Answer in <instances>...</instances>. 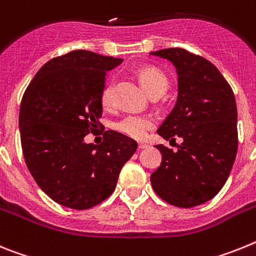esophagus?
I'll return each mask as SVG.
<instances>
[{"instance_id":"obj_1","label":"esophagus","mask_w":256,"mask_h":256,"mask_svg":"<svg viewBox=\"0 0 256 256\" xmlns=\"http://www.w3.org/2000/svg\"><path fill=\"white\" fill-rule=\"evenodd\" d=\"M146 144H144V143H139L138 144V148H139V150H144V148H146Z\"/></svg>"}]
</instances>
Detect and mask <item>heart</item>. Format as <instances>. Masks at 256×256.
<instances>
[{
    "mask_svg": "<svg viewBox=\"0 0 256 256\" xmlns=\"http://www.w3.org/2000/svg\"><path fill=\"white\" fill-rule=\"evenodd\" d=\"M139 78L150 95H162L168 88V80L166 74L154 66L143 68L139 72ZM113 84H108L102 91L100 102L106 108H110L113 104ZM154 118L150 116L128 114L116 122V130L132 139H143L146 132L154 128Z\"/></svg>",
    "mask_w": 256,
    "mask_h": 256,
    "instance_id": "heart-1",
    "label": "heart"
}]
</instances>
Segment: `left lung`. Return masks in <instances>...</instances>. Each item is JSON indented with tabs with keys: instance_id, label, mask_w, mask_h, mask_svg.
Instances as JSON below:
<instances>
[{
	"instance_id": "8db88e82",
	"label": "left lung",
	"mask_w": 256,
	"mask_h": 256,
	"mask_svg": "<svg viewBox=\"0 0 256 256\" xmlns=\"http://www.w3.org/2000/svg\"><path fill=\"white\" fill-rule=\"evenodd\" d=\"M178 72V100L157 130L178 150L156 146L161 165L150 175L153 190L178 208L201 205L218 194L234 164L238 132L237 106L232 88L216 66L179 48L153 51Z\"/></svg>"
}]
</instances>
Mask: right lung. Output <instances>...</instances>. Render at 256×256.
Instances as JSON below:
<instances>
[{
	"label": "right lung",
	"instance_id": "add662e5",
	"mask_svg": "<svg viewBox=\"0 0 256 256\" xmlns=\"http://www.w3.org/2000/svg\"><path fill=\"white\" fill-rule=\"evenodd\" d=\"M122 59L73 50L36 73L20 103L22 150L33 179L55 202L76 210L99 205L113 193L122 166L138 148L117 131L88 144L102 124L106 70Z\"/></svg>",
	"mask_w": 256,
	"mask_h": 256
}]
</instances>
